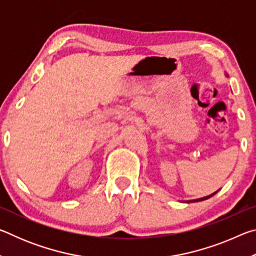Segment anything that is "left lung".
I'll return each mask as SVG.
<instances>
[{
    "label": "left lung",
    "mask_w": 256,
    "mask_h": 256,
    "mask_svg": "<svg viewBox=\"0 0 256 256\" xmlns=\"http://www.w3.org/2000/svg\"><path fill=\"white\" fill-rule=\"evenodd\" d=\"M227 76V74H226ZM218 192V190H216L214 193H212V194H210V196H204V198H196V200H190V201H186L188 203H190V202H200V201H204V200H208V198H211V196H214V194Z\"/></svg>",
    "instance_id": "obj_1"
}]
</instances>
